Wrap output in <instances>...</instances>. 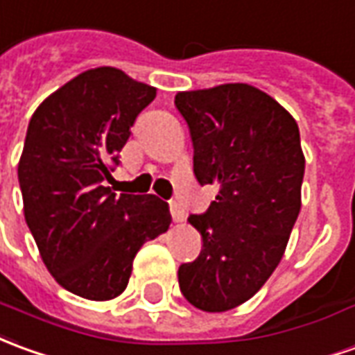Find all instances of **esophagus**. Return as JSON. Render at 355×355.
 Returning a JSON list of instances; mask_svg holds the SVG:
<instances>
[{"mask_svg": "<svg viewBox=\"0 0 355 355\" xmlns=\"http://www.w3.org/2000/svg\"><path fill=\"white\" fill-rule=\"evenodd\" d=\"M169 209L171 215H173V220H177V223H182V220H184V207H182L177 200H171Z\"/></svg>", "mask_w": 355, "mask_h": 355, "instance_id": "1", "label": "esophagus"}]
</instances>
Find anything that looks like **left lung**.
I'll list each match as a JSON object with an SVG mask.
<instances>
[{
  "instance_id": "left-lung-1",
  "label": "left lung",
  "mask_w": 355,
  "mask_h": 355,
  "mask_svg": "<svg viewBox=\"0 0 355 355\" xmlns=\"http://www.w3.org/2000/svg\"><path fill=\"white\" fill-rule=\"evenodd\" d=\"M194 175L219 194L190 225L202 252L178 267L180 292L202 311H227L263 286L282 259L302 205L306 159L294 117L250 84L178 92Z\"/></svg>"
}]
</instances>
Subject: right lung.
I'll return each mask as SVG.
<instances>
[{"instance_id":"right-lung-1","label":"right lung","mask_w":355,"mask_h":355,"mask_svg":"<svg viewBox=\"0 0 355 355\" xmlns=\"http://www.w3.org/2000/svg\"><path fill=\"white\" fill-rule=\"evenodd\" d=\"M153 98V86L98 67L53 92L28 123L19 161L24 219L48 271L80 298H117L144 242L169 229L167 202L105 186Z\"/></svg>"}]
</instances>
